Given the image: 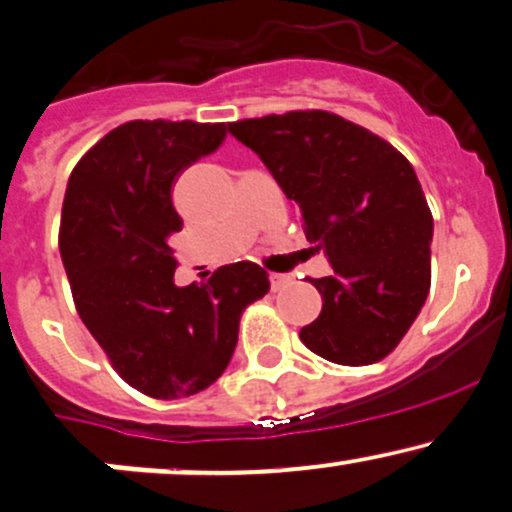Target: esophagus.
I'll use <instances>...</instances> for the list:
<instances>
[{
    "mask_svg": "<svg viewBox=\"0 0 512 512\" xmlns=\"http://www.w3.org/2000/svg\"><path fill=\"white\" fill-rule=\"evenodd\" d=\"M287 282H289V277H287V275H277V273H270V287H273L275 292H277V289H282V287H285Z\"/></svg>",
    "mask_w": 512,
    "mask_h": 512,
    "instance_id": "34e87169",
    "label": "esophagus"
}]
</instances>
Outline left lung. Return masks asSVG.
Segmentation results:
<instances>
[{
	"instance_id": "left-lung-1",
	"label": "left lung",
	"mask_w": 512,
	"mask_h": 512,
	"mask_svg": "<svg viewBox=\"0 0 512 512\" xmlns=\"http://www.w3.org/2000/svg\"><path fill=\"white\" fill-rule=\"evenodd\" d=\"M299 204L332 273L311 280L323 311L299 337L325 361L370 365L396 349L430 292L432 211L406 156L330 111L230 123Z\"/></svg>"
}]
</instances>
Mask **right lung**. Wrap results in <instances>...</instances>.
<instances>
[{"label":"right lung","instance_id":"1","mask_svg":"<svg viewBox=\"0 0 512 512\" xmlns=\"http://www.w3.org/2000/svg\"><path fill=\"white\" fill-rule=\"evenodd\" d=\"M225 123L130 121L87 151L68 178L59 249L75 308L118 375L151 399L211 387L237 346L244 308L268 294L251 261L178 287L173 206L182 170L213 154Z\"/></svg>","mask_w":512,"mask_h":512}]
</instances>
